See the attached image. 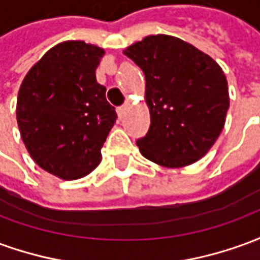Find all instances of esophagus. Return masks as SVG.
Wrapping results in <instances>:
<instances>
[{
	"label": "esophagus",
	"mask_w": 260,
	"mask_h": 260,
	"mask_svg": "<svg viewBox=\"0 0 260 260\" xmlns=\"http://www.w3.org/2000/svg\"><path fill=\"white\" fill-rule=\"evenodd\" d=\"M128 107H129V103H125L122 107L118 108V117L119 118H122L125 115V113H126V110H128Z\"/></svg>",
	"instance_id": "34e87169"
}]
</instances>
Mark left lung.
<instances>
[{
    "instance_id": "left-lung-1",
    "label": "left lung",
    "mask_w": 260,
    "mask_h": 260,
    "mask_svg": "<svg viewBox=\"0 0 260 260\" xmlns=\"http://www.w3.org/2000/svg\"><path fill=\"white\" fill-rule=\"evenodd\" d=\"M124 54L145 74L150 128L136 141L142 156L180 169L206 154L221 134L230 107L221 67L195 46L169 35H152Z\"/></svg>"
}]
</instances>
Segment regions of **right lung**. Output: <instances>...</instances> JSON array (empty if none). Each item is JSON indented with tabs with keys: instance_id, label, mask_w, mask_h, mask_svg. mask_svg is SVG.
<instances>
[{
	"instance_id": "add662e5",
	"label": "right lung",
	"mask_w": 260,
	"mask_h": 260,
	"mask_svg": "<svg viewBox=\"0 0 260 260\" xmlns=\"http://www.w3.org/2000/svg\"><path fill=\"white\" fill-rule=\"evenodd\" d=\"M104 50L68 40L50 48L26 74L18 93L22 141L39 167L61 180H79L102 161L117 119L97 83Z\"/></svg>"
}]
</instances>
